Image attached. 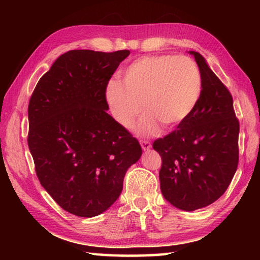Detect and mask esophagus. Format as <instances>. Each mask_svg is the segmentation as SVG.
Segmentation results:
<instances>
[{
	"label": "esophagus",
	"mask_w": 260,
	"mask_h": 260,
	"mask_svg": "<svg viewBox=\"0 0 260 260\" xmlns=\"http://www.w3.org/2000/svg\"><path fill=\"white\" fill-rule=\"evenodd\" d=\"M140 144L141 147H142V149L144 151H149L151 149V143L149 142V141H140Z\"/></svg>",
	"instance_id": "34e87169"
}]
</instances>
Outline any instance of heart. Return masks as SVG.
Masks as SVG:
<instances>
[{"label":"heart","mask_w":260,"mask_h":260,"mask_svg":"<svg viewBox=\"0 0 260 260\" xmlns=\"http://www.w3.org/2000/svg\"><path fill=\"white\" fill-rule=\"evenodd\" d=\"M202 93L199 67L187 56H144L131 63L120 82L111 81L107 101L114 119L131 127L142 112L148 114L139 126L141 133H155L159 124L175 128L195 110Z\"/></svg>","instance_id":"heart-1"}]
</instances>
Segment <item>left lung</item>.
<instances>
[{
    "instance_id": "obj_1",
    "label": "left lung",
    "mask_w": 260,
    "mask_h": 260,
    "mask_svg": "<svg viewBox=\"0 0 260 260\" xmlns=\"http://www.w3.org/2000/svg\"><path fill=\"white\" fill-rule=\"evenodd\" d=\"M202 93L190 117L152 147L161 157L160 190L174 208H205L230 186L239 164L240 125L233 98L196 51Z\"/></svg>"
}]
</instances>
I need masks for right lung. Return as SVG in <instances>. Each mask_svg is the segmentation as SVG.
<instances>
[{
    "label": "right lung",
    "mask_w": 260,
    "mask_h": 260,
    "mask_svg": "<svg viewBox=\"0 0 260 260\" xmlns=\"http://www.w3.org/2000/svg\"><path fill=\"white\" fill-rule=\"evenodd\" d=\"M129 50H71L39 80L28 104V148L42 187L61 209L96 217L118 200L142 155L107 112L105 89Z\"/></svg>",
    "instance_id": "1"
}]
</instances>
